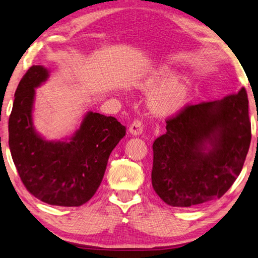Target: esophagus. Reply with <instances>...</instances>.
Returning a JSON list of instances; mask_svg holds the SVG:
<instances>
[{
    "label": "esophagus",
    "instance_id": "34e87169",
    "mask_svg": "<svg viewBox=\"0 0 258 258\" xmlns=\"http://www.w3.org/2000/svg\"><path fill=\"white\" fill-rule=\"evenodd\" d=\"M143 121L141 119H134L130 126V133L132 135H140L143 132Z\"/></svg>",
    "mask_w": 258,
    "mask_h": 258
}]
</instances>
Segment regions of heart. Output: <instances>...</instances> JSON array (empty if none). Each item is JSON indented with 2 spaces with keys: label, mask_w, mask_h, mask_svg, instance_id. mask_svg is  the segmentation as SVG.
<instances>
[{
  "label": "heart",
  "mask_w": 258,
  "mask_h": 258,
  "mask_svg": "<svg viewBox=\"0 0 258 258\" xmlns=\"http://www.w3.org/2000/svg\"><path fill=\"white\" fill-rule=\"evenodd\" d=\"M170 71L167 68H159L151 76L145 79L143 88L151 89L158 86L170 77ZM189 96L188 81L182 77H175L162 83L151 97L150 107L154 113L161 116L176 114L184 108Z\"/></svg>",
  "instance_id": "obj_1"
}]
</instances>
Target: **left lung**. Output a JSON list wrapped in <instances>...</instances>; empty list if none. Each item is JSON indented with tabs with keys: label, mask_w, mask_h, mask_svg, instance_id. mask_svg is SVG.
<instances>
[{
	"label": "left lung",
	"mask_w": 258,
	"mask_h": 258,
	"mask_svg": "<svg viewBox=\"0 0 258 258\" xmlns=\"http://www.w3.org/2000/svg\"><path fill=\"white\" fill-rule=\"evenodd\" d=\"M153 142L152 187L170 207L220 199L239 176L251 127L245 88L220 100L187 105Z\"/></svg>",
	"instance_id": "left-lung-1"
}]
</instances>
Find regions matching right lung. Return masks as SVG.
<instances>
[{
    "instance_id": "right-lung-1",
    "label": "right lung",
    "mask_w": 258,
    "mask_h": 258,
    "mask_svg": "<svg viewBox=\"0 0 258 258\" xmlns=\"http://www.w3.org/2000/svg\"><path fill=\"white\" fill-rule=\"evenodd\" d=\"M47 78V70L32 65L19 82L9 118V147L30 194L50 205L81 207L97 191L126 127L113 116L89 111L69 141H46L36 133L31 111L35 88Z\"/></svg>"
}]
</instances>
